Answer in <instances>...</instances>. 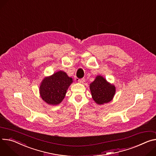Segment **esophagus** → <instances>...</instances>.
<instances>
[{"label": "esophagus", "mask_w": 156, "mask_h": 156, "mask_svg": "<svg viewBox=\"0 0 156 156\" xmlns=\"http://www.w3.org/2000/svg\"><path fill=\"white\" fill-rule=\"evenodd\" d=\"M78 82L80 83H83L85 82V79H84V78L79 79V80H78Z\"/></svg>", "instance_id": "obj_1"}]
</instances>
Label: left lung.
I'll list each match as a JSON object with an SVG mask.
<instances>
[{"label":"left lung","mask_w":156,"mask_h":156,"mask_svg":"<svg viewBox=\"0 0 156 156\" xmlns=\"http://www.w3.org/2000/svg\"><path fill=\"white\" fill-rule=\"evenodd\" d=\"M90 89L93 100L98 105L110 102L116 93L114 84L108 82L102 76H97L90 84Z\"/></svg>","instance_id":"obj_1"}]
</instances>
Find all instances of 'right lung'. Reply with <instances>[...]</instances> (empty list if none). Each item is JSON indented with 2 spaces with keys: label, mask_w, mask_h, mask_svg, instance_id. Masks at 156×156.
Masks as SVG:
<instances>
[{
  "label": "right lung",
  "mask_w": 156,
  "mask_h": 156,
  "mask_svg": "<svg viewBox=\"0 0 156 156\" xmlns=\"http://www.w3.org/2000/svg\"><path fill=\"white\" fill-rule=\"evenodd\" d=\"M72 83V78L63 71H59L42 80L39 90L40 96L47 104L57 105L63 101Z\"/></svg>",
  "instance_id": "obj_1"
}]
</instances>
